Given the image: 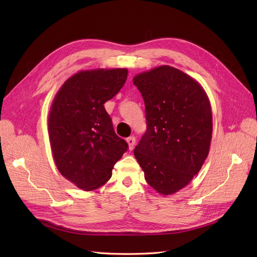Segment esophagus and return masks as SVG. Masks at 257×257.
I'll return each instance as SVG.
<instances>
[{"instance_id":"esophagus-1","label":"esophagus","mask_w":257,"mask_h":257,"mask_svg":"<svg viewBox=\"0 0 257 257\" xmlns=\"http://www.w3.org/2000/svg\"><path fill=\"white\" fill-rule=\"evenodd\" d=\"M127 143H128V145H129V150L132 151L134 146H136L137 140H136V138H134V137H130V138L127 139Z\"/></svg>"}]
</instances>
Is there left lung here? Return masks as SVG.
Listing matches in <instances>:
<instances>
[{
	"label": "left lung",
	"mask_w": 257,
	"mask_h": 257,
	"mask_svg": "<svg viewBox=\"0 0 257 257\" xmlns=\"http://www.w3.org/2000/svg\"><path fill=\"white\" fill-rule=\"evenodd\" d=\"M145 102L147 130L134 149L145 179L161 195L191 182L206 159L212 134L210 103L192 77L161 65L133 78Z\"/></svg>",
	"instance_id": "8db88e82"
}]
</instances>
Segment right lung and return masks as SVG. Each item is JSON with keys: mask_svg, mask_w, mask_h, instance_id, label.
Listing matches in <instances>:
<instances>
[{"mask_svg": "<svg viewBox=\"0 0 257 257\" xmlns=\"http://www.w3.org/2000/svg\"><path fill=\"white\" fill-rule=\"evenodd\" d=\"M126 69L82 71L67 79L53 101L49 137L62 176L83 191L100 187L127 150L104 103L124 86Z\"/></svg>", "mask_w": 257, "mask_h": 257, "instance_id": "right-lung-1", "label": "right lung"}]
</instances>
